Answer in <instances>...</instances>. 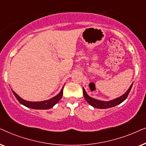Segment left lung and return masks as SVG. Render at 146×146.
Here are the masks:
<instances>
[{
    "mask_svg": "<svg viewBox=\"0 0 146 146\" xmlns=\"http://www.w3.org/2000/svg\"><path fill=\"white\" fill-rule=\"evenodd\" d=\"M133 84H131V85L129 87V88L127 90V91L125 92L124 94H123L121 96L117 98L114 100H112L111 101L108 102H104V101H100L98 100L92 98L90 97L87 94L84 88H83V94L84 98L86 99L88 102L91 106H92L93 107L96 108H100V109H106V108H111L119 104L122 102L127 98V96H128L129 92H130L131 87H132Z\"/></svg>",
    "mask_w": 146,
    "mask_h": 146,
    "instance_id": "1",
    "label": "left lung"
}]
</instances>
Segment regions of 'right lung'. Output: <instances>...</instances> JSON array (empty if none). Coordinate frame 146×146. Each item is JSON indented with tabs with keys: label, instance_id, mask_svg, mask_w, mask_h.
<instances>
[{
	"label": "right lung",
	"instance_id": "add662e5",
	"mask_svg": "<svg viewBox=\"0 0 146 146\" xmlns=\"http://www.w3.org/2000/svg\"><path fill=\"white\" fill-rule=\"evenodd\" d=\"M63 88L64 87L62 88L60 92L56 96L48 100H45V101H42V102H29L26 101L25 100L22 99L21 97L19 96L17 94H16L15 92L13 90V92L14 95L15 96L16 98L17 99V100L20 103L22 104L28 108L36 110H48L52 108L56 104L58 103L60 100L62 98L63 95Z\"/></svg>",
	"mask_w": 146,
	"mask_h": 146
}]
</instances>
